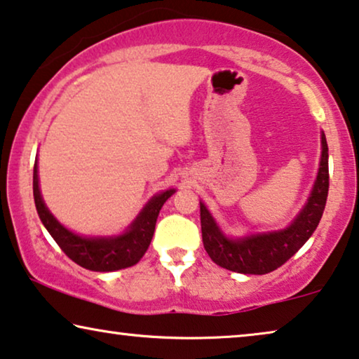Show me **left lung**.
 <instances>
[{"instance_id":"obj_1","label":"left lung","mask_w":359,"mask_h":359,"mask_svg":"<svg viewBox=\"0 0 359 359\" xmlns=\"http://www.w3.org/2000/svg\"><path fill=\"white\" fill-rule=\"evenodd\" d=\"M328 196V147L322 132V156L317 180L297 217L291 225L278 232L257 233L243 238H229L208 208L201 203L203 243L210 259L219 266L243 274H266L283 266L299 248L311 238L320 222Z\"/></svg>"}]
</instances>
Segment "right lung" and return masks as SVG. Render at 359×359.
I'll list each match as a JSON object with an SVG mask.
<instances>
[{"label":"right lung","instance_id":"obj_1","mask_svg":"<svg viewBox=\"0 0 359 359\" xmlns=\"http://www.w3.org/2000/svg\"><path fill=\"white\" fill-rule=\"evenodd\" d=\"M32 188L39 217L58 247L63 250V253L80 266L90 269V271L101 273L117 271V269L134 266L135 263H139L154 237L156 217H158L161 205L175 193V189H168L155 194L122 235H117V237H81V235L73 233L63 227L47 209L41 196V189H39L37 161L34 163Z\"/></svg>","mask_w":359,"mask_h":359}]
</instances>
